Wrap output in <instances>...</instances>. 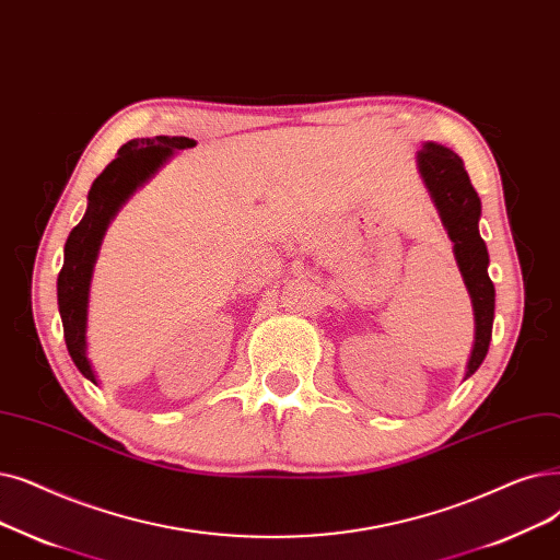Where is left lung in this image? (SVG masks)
Segmentation results:
<instances>
[{"label":"left lung","instance_id":"1","mask_svg":"<svg viewBox=\"0 0 560 560\" xmlns=\"http://www.w3.org/2000/svg\"><path fill=\"white\" fill-rule=\"evenodd\" d=\"M417 168L430 199L442 217V224L453 242V254L474 306V348L467 361L465 380L471 377L488 354L494 323V283L488 275V247L480 237V199L469 174L451 149L442 143L425 141L417 153Z\"/></svg>","mask_w":560,"mask_h":560}]
</instances>
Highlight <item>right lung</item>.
I'll use <instances>...</instances> for the list:
<instances>
[{
    "label": "right lung",
    "mask_w": 560,
    "mask_h": 560,
    "mask_svg": "<svg viewBox=\"0 0 560 560\" xmlns=\"http://www.w3.org/2000/svg\"><path fill=\"white\" fill-rule=\"evenodd\" d=\"M191 145H197V141L187 137L132 139L120 145L116 160H112L105 172L93 180L82 222L66 240L63 267L57 279L59 315L68 354L75 361L78 371L93 384H98V375L86 354V320L93 267L98 260L103 237L116 212L126 206L132 194L149 183L176 151L191 149Z\"/></svg>",
    "instance_id": "right-lung-1"
}]
</instances>
